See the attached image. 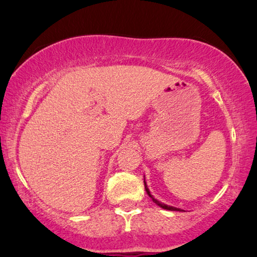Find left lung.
<instances>
[{"mask_svg":"<svg viewBox=\"0 0 257 257\" xmlns=\"http://www.w3.org/2000/svg\"><path fill=\"white\" fill-rule=\"evenodd\" d=\"M144 187H146V191H147L148 196H149V197L151 198V199H153V201L155 202V204H157L158 206H160V207L164 208V209H169V211H179V212H183V209H180V208H177V207H173V206L165 205V204H163V202H161V201H158L157 199H155V198H154L153 196H151V193H150L149 189H148V185H147V183H146V179H144Z\"/></svg>","mask_w":257,"mask_h":257,"instance_id":"8db88e82","label":"left lung"}]
</instances>
